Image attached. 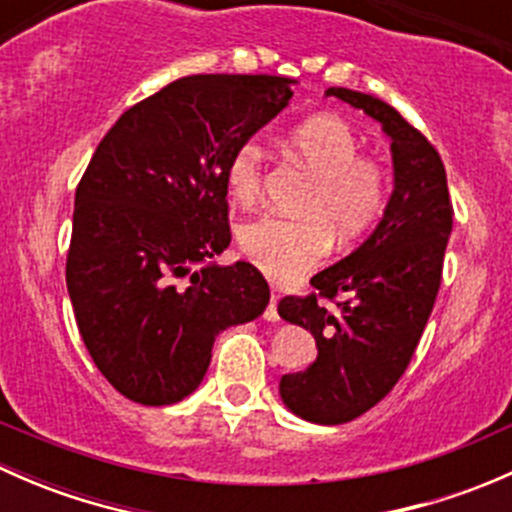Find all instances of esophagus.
<instances>
[{"label": "esophagus", "instance_id": "esophagus-1", "mask_svg": "<svg viewBox=\"0 0 512 512\" xmlns=\"http://www.w3.org/2000/svg\"><path fill=\"white\" fill-rule=\"evenodd\" d=\"M265 319L267 322H280V312H277V294H272L270 304L265 309Z\"/></svg>", "mask_w": 512, "mask_h": 512}]
</instances>
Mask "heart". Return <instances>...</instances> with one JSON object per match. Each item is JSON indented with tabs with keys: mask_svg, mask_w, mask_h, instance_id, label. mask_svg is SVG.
Returning a JSON list of instances; mask_svg holds the SVG:
<instances>
[{
	"mask_svg": "<svg viewBox=\"0 0 512 512\" xmlns=\"http://www.w3.org/2000/svg\"><path fill=\"white\" fill-rule=\"evenodd\" d=\"M289 156L312 170L299 218L267 213L240 230L247 260L277 285L302 280L322 265L334 236L342 245L371 230L389 205V170L361 153L359 133L339 116H312L287 133ZM267 153L257 138H245L230 153L225 183L237 203H255L265 183Z\"/></svg>",
	"mask_w": 512,
	"mask_h": 512,
	"instance_id": "obj_1",
	"label": "heart"
}]
</instances>
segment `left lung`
Segmentation results:
<instances>
[{
	"mask_svg": "<svg viewBox=\"0 0 512 512\" xmlns=\"http://www.w3.org/2000/svg\"><path fill=\"white\" fill-rule=\"evenodd\" d=\"M327 96L379 121L394 158V193L369 240L314 275L317 292L277 304L317 342L312 366L282 376V401L304 421L337 426L379 404L409 366L441 287L453 205L441 156L394 106L334 86ZM319 298L338 309L327 313Z\"/></svg>",
	"mask_w": 512,
	"mask_h": 512,
	"instance_id": "obj_1",
	"label": "left lung"
}]
</instances>
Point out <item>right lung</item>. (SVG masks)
<instances>
[{
    "label": "right lung",
    "mask_w": 512,
    "mask_h": 512,
    "mask_svg": "<svg viewBox=\"0 0 512 512\" xmlns=\"http://www.w3.org/2000/svg\"><path fill=\"white\" fill-rule=\"evenodd\" d=\"M294 79L195 74L128 108L76 188L66 287L108 384L143 406L193 394L232 324L265 312L250 262L210 265L230 245L225 168L292 98Z\"/></svg>",
    "instance_id": "right-lung-1"
}]
</instances>
